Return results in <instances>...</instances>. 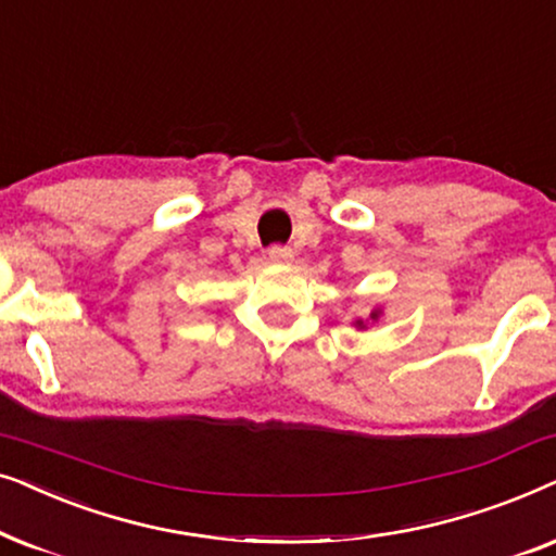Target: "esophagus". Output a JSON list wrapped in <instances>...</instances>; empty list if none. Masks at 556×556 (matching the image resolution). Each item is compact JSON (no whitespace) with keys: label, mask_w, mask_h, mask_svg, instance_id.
<instances>
[{"label":"esophagus","mask_w":556,"mask_h":556,"mask_svg":"<svg viewBox=\"0 0 556 556\" xmlns=\"http://www.w3.org/2000/svg\"><path fill=\"white\" fill-rule=\"evenodd\" d=\"M268 257L273 263H283V261H291L293 257V250L288 245H270L268 250Z\"/></svg>","instance_id":"esophagus-1"}]
</instances>
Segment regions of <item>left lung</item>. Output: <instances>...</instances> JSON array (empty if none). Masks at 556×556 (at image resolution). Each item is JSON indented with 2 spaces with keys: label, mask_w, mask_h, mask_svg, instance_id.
<instances>
[{
  "label": "left lung",
  "mask_w": 556,
  "mask_h": 556,
  "mask_svg": "<svg viewBox=\"0 0 556 556\" xmlns=\"http://www.w3.org/2000/svg\"><path fill=\"white\" fill-rule=\"evenodd\" d=\"M371 318H377V314H371ZM359 326H362V321H359Z\"/></svg>",
  "instance_id": "left-lung-1"
}]
</instances>
